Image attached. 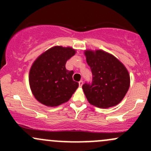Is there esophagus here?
<instances>
[{"label": "esophagus", "instance_id": "1", "mask_svg": "<svg viewBox=\"0 0 151 151\" xmlns=\"http://www.w3.org/2000/svg\"><path fill=\"white\" fill-rule=\"evenodd\" d=\"M83 82L82 81V80H81V81L79 82V86L82 87V86H83Z\"/></svg>", "mask_w": 151, "mask_h": 151}]
</instances>
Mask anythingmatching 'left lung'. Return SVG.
<instances>
[{"mask_svg": "<svg viewBox=\"0 0 151 151\" xmlns=\"http://www.w3.org/2000/svg\"><path fill=\"white\" fill-rule=\"evenodd\" d=\"M85 55L92 71V83L83 85L88 102L103 109L119 104L130 85L126 67L115 56L103 50H88Z\"/></svg>", "mask_w": 151, "mask_h": 151, "instance_id": "8db88e82", "label": "left lung"}]
</instances>
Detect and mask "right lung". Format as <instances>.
<instances>
[{
  "mask_svg": "<svg viewBox=\"0 0 151 151\" xmlns=\"http://www.w3.org/2000/svg\"><path fill=\"white\" fill-rule=\"evenodd\" d=\"M75 52L71 47L55 46L33 62L29 84L38 101L47 106H57L70 99L79 83L73 80L74 71L67 70L66 63Z\"/></svg>",
  "mask_w": 151,
  "mask_h": 151,
  "instance_id": "right-lung-1",
  "label": "right lung"
}]
</instances>
